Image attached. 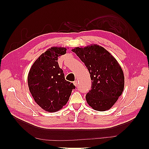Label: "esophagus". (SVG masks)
Segmentation results:
<instances>
[{"label":"esophagus","mask_w":149,"mask_h":149,"mask_svg":"<svg viewBox=\"0 0 149 149\" xmlns=\"http://www.w3.org/2000/svg\"><path fill=\"white\" fill-rule=\"evenodd\" d=\"M73 84H74V85L75 86H76L78 85V81H74L73 82Z\"/></svg>","instance_id":"34e87169"}]
</instances>
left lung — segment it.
Returning a JSON list of instances; mask_svg holds the SVG:
<instances>
[{"instance_id": "obj_1", "label": "left lung", "mask_w": 149, "mask_h": 149, "mask_svg": "<svg viewBox=\"0 0 149 149\" xmlns=\"http://www.w3.org/2000/svg\"><path fill=\"white\" fill-rule=\"evenodd\" d=\"M86 66L92 80L86 100L98 111L109 110L123 92L124 76L119 63L106 49L96 44L72 49Z\"/></svg>"}]
</instances>
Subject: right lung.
<instances>
[{"label":"right lung","mask_w":149,"mask_h":149,"mask_svg":"<svg viewBox=\"0 0 149 149\" xmlns=\"http://www.w3.org/2000/svg\"><path fill=\"white\" fill-rule=\"evenodd\" d=\"M66 53L65 47H51L36 60L29 71L30 92L35 102L47 112L62 109L75 88L73 83L65 80L57 61L58 56Z\"/></svg>","instance_id":"right-lung-1"}]
</instances>
